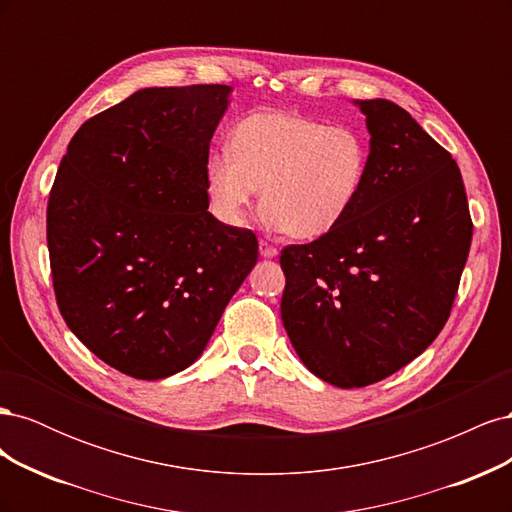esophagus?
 <instances>
[{
	"label": "esophagus",
	"instance_id": "1",
	"mask_svg": "<svg viewBox=\"0 0 512 512\" xmlns=\"http://www.w3.org/2000/svg\"><path fill=\"white\" fill-rule=\"evenodd\" d=\"M258 247H260V256H262V258H275V256H277V247H273V245L267 243V241L260 239Z\"/></svg>",
	"mask_w": 512,
	"mask_h": 512
}]
</instances>
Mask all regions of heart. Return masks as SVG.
Returning <instances> with one entry per match:
<instances>
[{"label":"heart","instance_id":"b5f03b06","mask_svg":"<svg viewBox=\"0 0 512 512\" xmlns=\"http://www.w3.org/2000/svg\"><path fill=\"white\" fill-rule=\"evenodd\" d=\"M369 166L371 145L361 128L265 111L245 117L230 147L207 160L205 188L211 211L228 226H243L262 188L271 228L316 239L359 203Z\"/></svg>","mask_w":512,"mask_h":512}]
</instances>
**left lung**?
Listing matches in <instances>:
<instances>
[{
	"mask_svg": "<svg viewBox=\"0 0 512 512\" xmlns=\"http://www.w3.org/2000/svg\"><path fill=\"white\" fill-rule=\"evenodd\" d=\"M371 166L359 203L327 235L288 245L282 322L303 365L339 389L416 359L451 314L472 220L453 156L389 100H354Z\"/></svg>",
	"mask_w": 512,
	"mask_h": 512,
	"instance_id": "1",
	"label": "left lung"
}]
</instances>
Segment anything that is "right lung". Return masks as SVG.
I'll list each match as a JSON object with an SVG mask.
<instances>
[{
    "label": "right lung",
    "mask_w": 512,
    "mask_h": 512,
    "mask_svg": "<svg viewBox=\"0 0 512 512\" xmlns=\"http://www.w3.org/2000/svg\"><path fill=\"white\" fill-rule=\"evenodd\" d=\"M228 85L147 87L85 121L46 207L59 312L138 380L190 367L258 260L252 230L215 220L205 166Z\"/></svg>",
    "instance_id": "add662e5"
}]
</instances>
